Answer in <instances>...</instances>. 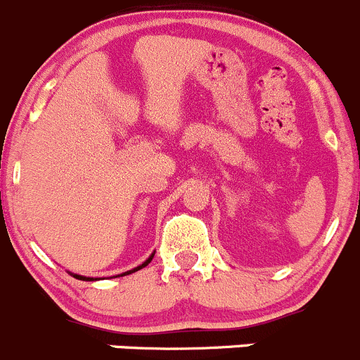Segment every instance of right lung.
I'll return each mask as SVG.
<instances>
[{
	"label": "right lung",
	"instance_id": "add662e5",
	"mask_svg": "<svg viewBox=\"0 0 360 360\" xmlns=\"http://www.w3.org/2000/svg\"><path fill=\"white\" fill-rule=\"evenodd\" d=\"M153 256H155V252L151 254L150 257H148L146 261H144L143 264H139V266H136V268H132V270H129V271H123V274H120L123 277V275H130V274H134V271H139L141 268H144V266H148V264L151 263V259H153ZM69 274H71V271H69ZM72 277L75 278H78V281H85V282H94V281H97V278H94V277H83V275H78V274H71ZM120 275H116V277H120Z\"/></svg>",
	"mask_w": 360,
	"mask_h": 360
}]
</instances>
